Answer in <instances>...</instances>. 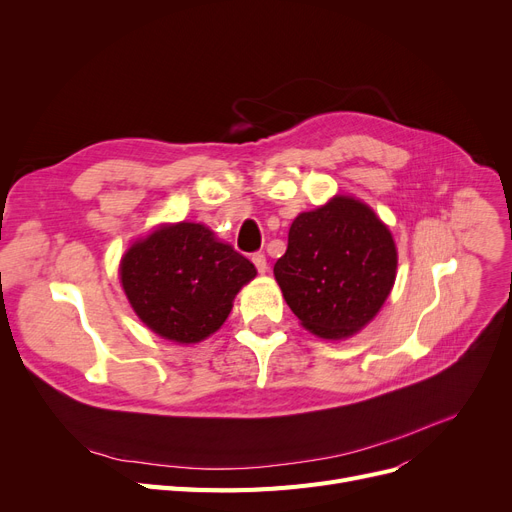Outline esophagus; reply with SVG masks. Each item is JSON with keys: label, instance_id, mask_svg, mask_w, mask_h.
I'll return each instance as SVG.
<instances>
[{"label": "esophagus", "instance_id": "34e87169", "mask_svg": "<svg viewBox=\"0 0 512 512\" xmlns=\"http://www.w3.org/2000/svg\"><path fill=\"white\" fill-rule=\"evenodd\" d=\"M253 263H255L259 274H265V272H267V259H265L263 253H255V255H253Z\"/></svg>", "mask_w": 512, "mask_h": 512}]
</instances>
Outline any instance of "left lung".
<instances>
[{
	"mask_svg": "<svg viewBox=\"0 0 512 512\" xmlns=\"http://www.w3.org/2000/svg\"><path fill=\"white\" fill-rule=\"evenodd\" d=\"M396 265L388 226L363 201L336 195L294 218L274 276L311 334L342 340L378 315L394 286Z\"/></svg>",
	"mask_w": 512,
	"mask_h": 512,
	"instance_id": "1",
	"label": "left lung"
}]
</instances>
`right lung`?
<instances>
[{
  "instance_id": "obj_1",
  "label": "right lung",
  "mask_w": 512,
  "mask_h": 512,
  "mask_svg": "<svg viewBox=\"0 0 512 512\" xmlns=\"http://www.w3.org/2000/svg\"><path fill=\"white\" fill-rule=\"evenodd\" d=\"M255 265L193 222L164 224L139 238L120 261L126 299L157 336L195 344L218 332Z\"/></svg>"
}]
</instances>
